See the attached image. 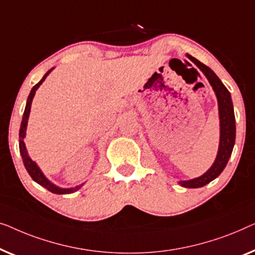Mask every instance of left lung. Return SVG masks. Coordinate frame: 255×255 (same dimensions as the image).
I'll use <instances>...</instances> for the list:
<instances>
[{"instance_id": "obj_1", "label": "left lung", "mask_w": 255, "mask_h": 255, "mask_svg": "<svg viewBox=\"0 0 255 255\" xmlns=\"http://www.w3.org/2000/svg\"><path fill=\"white\" fill-rule=\"evenodd\" d=\"M193 62L198 66L202 73L206 75V77L209 81V83L213 87L215 93L217 96L218 100V110H220V120H221V139H220V149L216 157V160L213 164L209 170L203 175L199 178L192 179L187 181H180V185L187 188H199L203 187L214 179H216L222 173L230 158L232 150H234L235 141H236V120L234 105H232L231 95L225 85L222 83L220 78L216 76V74L207 67L206 64L200 62L195 57L188 55Z\"/></svg>"}]
</instances>
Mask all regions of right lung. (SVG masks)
<instances>
[{"mask_svg": "<svg viewBox=\"0 0 255 255\" xmlns=\"http://www.w3.org/2000/svg\"><path fill=\"white\" fill-rule=\"evenodd\" d=\"M52 69H53V68H52ZM52 69H49L47 73L45 74V76L41 78V81L39 82V83L35 84L33 88H32L30 95H28L26 106H25L23 119H21L20 129H19V151H20L21 159H23L25 168H26L28 174L31 175V178L33 179L35 182H38L39 185L42 186V187H45L46 189H48L49 192L54 193V194H70V193H74V192H76L77 189H80L82 187V185L77 186V187H74V188H60V187H56L55 185H53L52 182L49 181L44 174H42V172L40 171V168L38 167V165L35 164L33 160L30 158V157H28L27 152H26V148H25V144H24V141H23V138L25 137V130H26V126H27V119H28V114H30L32 99H33L34 93H35V91H37V89L40 87V84L45 81V78L47 77V75L51 73Z\"/></svg>", "mask_w": 255, "mask_h": 255, "instance_id": "right-lung-1", "label": "right lung"}]
</instances>
